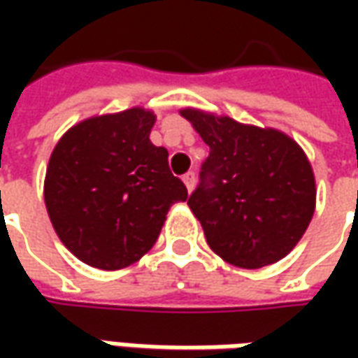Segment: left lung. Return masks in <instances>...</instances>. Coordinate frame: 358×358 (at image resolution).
Masks as SVG:
<instances>
[{
  "mask_svg": "<svg viewBox=\"0 0 358 358\" xmlns=\"http://www.w3.org/2000/svg\"><path fill=\"white\" fill-rule=\"evenodd\" d=\"M153 111L131 107L73 125L49 157L43 199L63 245L85 265L117 271L157 241L173 203L187 199ZM177 173V171H175Z\"/></svg>",
  "mask_w": 358,
  "mask_h": 358,
  "instance_id": "left-lung-1",
  "label": "left lung"
}]
</instances>
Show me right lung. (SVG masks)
<instances>
[{
	"instance_id": "1",
	"label": "right lung",
	"mask_w": 358,
	"mask_h": 358,
	"mask_svg": "<svg viewBox=\"0 0 358 358\" xmlns=\"http://www.w3.org/2000/svg\"><path fill=\"white\" fill-rule=\"evenodd\" d=\"M197 131L211 151L187 205L209 247L241 268L281 261L315 213L317 189L307 155L287 137L267 143L217 123H201Z\"/></svg>"
}]
</instances>
